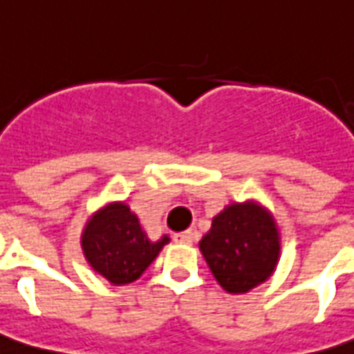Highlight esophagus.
Here are the masks:
<instances>
[{
    "label": "esophagus",
    "mask_w": 354,
    "mask_h": 354,
    "mask_svg": "<svg viewBox=\"0 0 354 354\" xmlns=\"http://www.w3.org/2000/svg\"><path fill=\"white\" fill-rule=\"evenodd\" d=\"M194 236H196V233H194V232L176 233V235H174V241L182 242V244H191V242L194 241Z\"/></svg>",
    "instance_id": "34e87169"
}]
</instances>
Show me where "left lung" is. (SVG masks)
Segmentation results:
<instances>
[{
	"instance_id": "1",
	"label": "left lung",
	"mask_w": 354,
	"mask_h": 354,
	"mask_svg": "<svg viewBox=\"0 0 354 354\" xmlns=\"http://www.w3.org/2000/svg\"><path fill=\"white\" fill-rule=\"evenodd\" d=\"M200 250L215 279L232 294L252 290L274 272L279 257L275 222L255 204H233L213 218Z\"/></svg>"
}]
</instances>
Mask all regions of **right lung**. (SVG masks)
Wrapping results in <instances>:
<instances>
[{
  "mask_svg": "<svg viewBox=\"0 0 354 354\" xmlns=\"http://www.w3.org/2000/svg\"><path fill=\"white\" fill-rule=\"evenodd\" d=\"M167 242L165 235L158 242L149 241L130 207L112 204L88 222L82 250L93 270L112 285H127L149 268Z\"/></svg>",
  "mask_w": 354,
  "mask_h": 354,
  "instance_id": "right-lung-1",
  "label": "right lung"
}]
</instances>
